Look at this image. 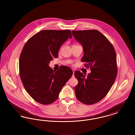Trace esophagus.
<instances>
[{
	"instance_id": "34e87169",
	"label": "esophagus",
	"mask_w": 135,
	"mask_h": 135,
	"mask_svg": "<svg viewBox=\"0 0 135 135\" xmlns=\"http://www.w3.org/2000/svg\"><path fill=\"white\" fill-rule=\"evenodd\" d=\"M72 71H73V75H74V70H73V69H72Z\"/></svg>"
}]
</instances>
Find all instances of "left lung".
I'll return each instance as SVG.
<instances>
[{
  "instance_id": "8db88e82",
  "label": "left lung",
  "mask_w": 135,
  "mask_h": 135,
  "mask_svg": "<svg viewBox=\"0 0 135 135\" xmlns=\"http://www.w3.org/2000/svg\"><path fill=\"white\" fill-rule=\"evenodd\" d=\"M74 38L83 47L81 61L91 72L85 77L76 71L78 81L74 90L77 99L87 105L97 103L107 95L117 74L115 50L102 33L96 30L72 31Z\"/></svg>"
}]
</instances>
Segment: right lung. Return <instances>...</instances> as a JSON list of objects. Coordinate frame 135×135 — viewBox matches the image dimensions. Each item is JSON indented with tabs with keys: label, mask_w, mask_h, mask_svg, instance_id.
I'll use <instances>...</instances> for the list:
<instances>
[{
	"label": "right lung",
	"mask_w": 135,
	"mask_h": 135,
	"mask_svg": "<svg viewBox=\"0 0 135 135\" xmlns=\"http://www.w3.org/2000/svg\"><path fill=\"white\" fill-rule=\"evenodd\" d=\"M69 30L40 31L24 46L19 60L20 76L27 92L38 103L49 105L58 99L60 91L73 74L66 66L54 71L50 61L58 57L65 42L71 38Z\"/></svg>",
	"instance_id": "1"
}]
</instances>
